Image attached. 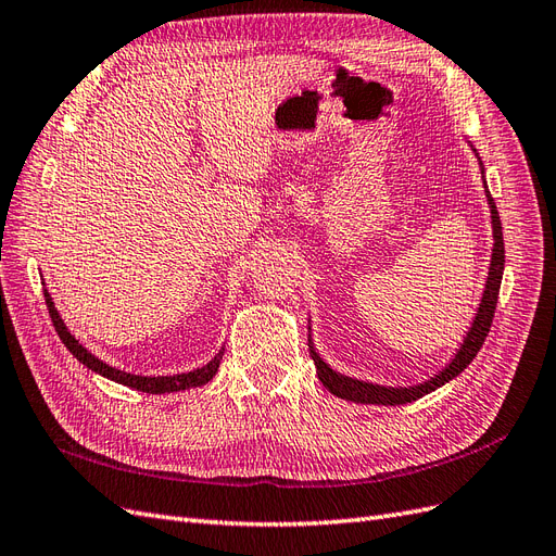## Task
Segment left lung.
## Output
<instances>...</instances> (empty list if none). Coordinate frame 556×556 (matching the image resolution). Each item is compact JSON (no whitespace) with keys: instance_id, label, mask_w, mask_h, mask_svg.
Returning a JSON list of instances; mask_svg holds the SVG:
<instances>
[{"instance_id":"left-lung-1","label":"left lung","mask_w":556,"mask_h":556,"mask_svg":"<svg viewBox=\"0 0 556 556\" xmlns=\"http://www.w3.org/2000/svg\"><path fill=\"white\" fill-rule=\"evenodd\" d=\"M486 199H489V207H491V227H493V252H491V266H489V278H486V288L482 294V304H479V311L472 320V327L468 337L463 339L458 353L452 357L440 374H434L430 381H424L418 386H409V388H388V386H374L367 381H357V379H349L343 374H337L327 363H323V357L315 353L313 343L308 339V351L315 363V369H318V379L323 381V386L329 390V393L341 397V400H351V402H359V404H407L414 402L418 397H424L428 393H432L434 388L444 386L446 381H452L454 377L468 367L475 355L482 349V343L489 334L491 323H493V313H496V304H498V292H501V280H503V266H505V243H503V227H501V217L496 203H493L491 193L486 189Z\"/></svg>"}]
</instances>
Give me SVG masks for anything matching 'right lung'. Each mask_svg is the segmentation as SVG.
Instances as JSON below:
<instances>
[{
	"mask_svg": "<svg viewBox=\"0 0 556 556\" xmlns=\"http://www.w3.org/2000/svg\"><path fill=\"white\" fill-rule=\"evenodd\" d=\"M43 296H47V306H49V315H51V323L55 327V332L60 337V341L65 343L67 351L79 359L81 365H86L88 369H93L96 374H102V377H108L116 383H124L128 388H135V390H142V393H152V395H161V393H175V390H187V388H197V386H205L210 379L215 377V371L219 369V363H222V353L219 351L210 363L201 369H193V371H187V374H175V377H138V374H128V371H122V369H114L110 365H104L102 359H98L93 353H88L81 343L74 339L67 327L63 323V318H60L53 302H51V294L43 290Z\"/></svg>",
	"mask_w": 556,
	"mask_h": 556,
	"instance_id": "1",
	"label": "right lung"
}]
</instances>
